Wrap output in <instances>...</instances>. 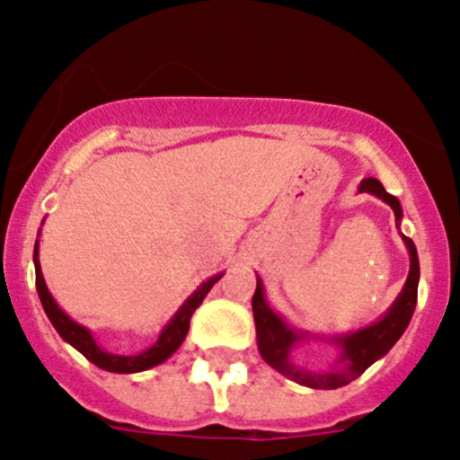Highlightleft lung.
Here are the masks:
<instances>
[{
    "label": "left lung",
    "instance_id": "left-lung-1",
    "mask_svg": "<svg viewBox=\"0 0 460 460\" xmlns=\"http://www.w3.org/2000/svg\"><path fill=\"white\" fill-rule=\"evenodd\" d=\"M358 192H367V195L379 197L381 201L393 208L394 222H397V229L402 226V217H404V210L399 204L397 197H393L390 192H385V188L381 186V181L367 177L358 183ZM399 235L404 240L406 250L411 256V268L409 277H406L404 288L397 295L393 304H390L388 311L375 320L372 324L363 329H356V332H345V333H311L304 332V329H295L277 308L270 304L268 293H265L263 279L256 274V293L252 297V311H254V322H256V342H259V351L263 356V360L270 367L283 375L286 379L295 381L299 385H306V388L315 390H336L347 385L349 381L358 379L372 363H376L379 358H384L390 349H393L394 342L402 338V333L409 327L411 317H413L415 304H418V283H420V261H418V250H415L413 240L406 238L399 229ZM317 337L318 340H327L337 345L339 354L324 371H308L307 368L299 367L292 360V349L302 341Z\"/></svg>",
    "mask_w": 460,
    "mask_h": 460
}]
</instances>
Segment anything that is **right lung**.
Returning <instances> with one entry per match:
<instances>
[{
  "label": "right lung",
  "instance_id": "right-lung-1",
  "mask_svg": "<svg viewBox=\"0 0 460 460\" xmlns=\"http://www.w3.org/2000/svg\"><path fill=\"white\" fill-rule=\"evenodd\" d=\"M38 250H40V244H38L36 240V247H33L36 288H38V297H40V304L42 308H45L49 322L54 324L58 336H61L67 345H72L76 351H81V354H84L85 358H88L90 363H94L97 367H102V370L106 372H115V375H133V372H143V370H149V367H156L161 366V363H165V360L170 358L179 347H181V342L186 341L188 329H190L192 313L199 308V304L204 302L208 290L213 288V286L222 279V274H225V272H217L213 274V277L206 279V281H201L199 286L192 290L190 297H188L186 302L177 308V313L170 317V322H167L165 327L161 329V333H158L156 342H154L152 347L138 351V354L124 356V354H111V351H106L104 347H100V342L94 341L93 332H90L88 327H84V324L72 320V317L67 315L58 304H56V299L51 297L49 288H47L45 277H42L40 259H38L40 252Z\"/></svg>",
  "mask_w": 460,
  "mask_h": 460
}]
</instances>
